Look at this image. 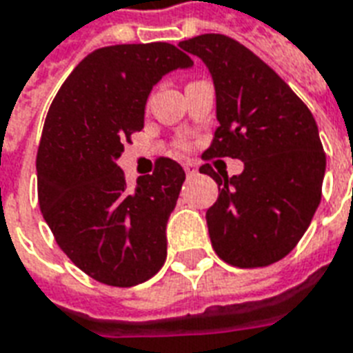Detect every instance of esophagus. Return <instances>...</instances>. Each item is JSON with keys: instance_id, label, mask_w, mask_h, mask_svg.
Listing matches in <instances>:
<instances>
[{"instance_id": "34e87169", "label": "esophagus", "mask_w": 353, "mask_h": 353, "mask_svg": "<svg viewBox=\"0 0 353 353\" xmlns=\"http://www.w3.org/2000/svg\"><path fill=\"white\" fill-rule=\"evenodd\" d=\"M184 171H185V174H188V176H195V174H196V169H195V165H193V163H184Z\"/></svg>"}]
</instances>
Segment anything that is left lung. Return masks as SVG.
Segmentation results:
<instances>
[{
    "label": "left lung",
    "instance_id": "obj_1",
    "mask_svg": "<svg viewBox=\"0 0 353 353\" xmlns=\"http://www.w3.org/2000/svg\"><path fill=\"white\" fill-rule=\"evenodd\" d=\"M208 65L217 95L212 145L202 158H239L241 174L228 179L210 163L199 171L219 185L206 212L215 254L239 269L267 267L300 241L322 196L326 154L315 117L278 73L225 34L179 43Z\"/></svg>",
    "mask_w": 353,
    "mask_h": 353
}]
</instances>
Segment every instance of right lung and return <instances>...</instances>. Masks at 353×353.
Masks as SVG:
<instances>
[{"label":"right lung","instance_id":"add662e5","mask_svg":"<svg viewBox=\"0 0 353 353\" xmlns=\"http://www.w3.org/2000/svg\"><path fill=\"white\" fill-rule=\"evenodd\" d=\"M193 60L168 42L95 49L49 106L38 145V202L62 252L90 278L132 288L165 263V225L185 173L158 158L127 184L116 160L143 128L147 97L165 73Z\"/></svg>","mask_w":353,"mask_h":353}]
</instances>
